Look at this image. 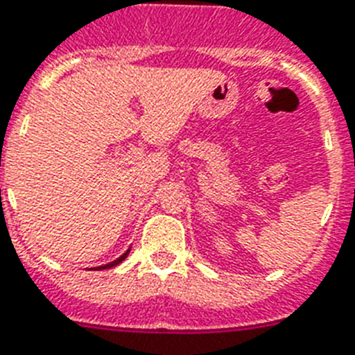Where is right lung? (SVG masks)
Segmentation results:
<instances>
[{"instance_id":"obj_1","label":"right lung","mask_w":355,"mask_h":355,"mask_svg":"<svg viewBox=\"0 0 355 355\" xmlns=\"http://www.w3.org/2000/svg\"><path fill=\"white\" fill-rule=\"evenodd\" d=\"M129 252H131V250H128V252L123 253V255H120V257H118L116 261L109 262V264H103V266H98V268H94V270H107V268L116 266V264H120V262H122V261H125V257H128V255H129Z\"/></svg>"}]
</instances>
